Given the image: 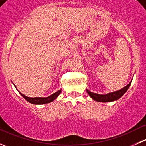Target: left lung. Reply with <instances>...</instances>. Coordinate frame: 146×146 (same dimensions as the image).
Wrapping results in <instances>:
<instances>
[{"label":"left lung","mask_w":146,"mask_h":146,"mask_svg":"<svg viewBox=\"0 0 146 146\" xmlns=\"http://www.w3.org/2000/svg\"><path fill=\"white\" fill-rule=\"evenodd\" d=\"M131 81L129 82L126 86H125L124 88H122V89L119 90L118 91H116V92L106 94V95H100V94L94 93V92H90V91L88 90V89L86 90V91L88 93V95L95 101L100 102H108L115 101L119 99L121 97L123 96V94L127 91V90L129 89V88L130 87Z\"/></svg>","instance_id":"8db88e82"}]
</instances>
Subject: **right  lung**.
I'll use <instances>...</instances> for the list:
<instances>
[{
	"instance_id": "obj_1",
	"label": "right lung",
	"mask_w": 146,
	"mask_h": 146,
	"mask_svg": "<svg viewBox=\"0 0 146 146\" xmlns=\"http://www.w3.org/2000/svg\"><path fill=\"white\" fill-rule=\"evenodd\" d=\"M61 92V90H58L57 92H56L55 93L52 94V95L47 97V98H29V97H27L25 96V95H23V94H22L21 92H20V94L26 100L29 102V103H32V104H47V103L51 102L52 101H54V100L60 95Z\"/></svg>"
}]
</instances>
